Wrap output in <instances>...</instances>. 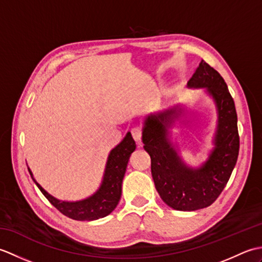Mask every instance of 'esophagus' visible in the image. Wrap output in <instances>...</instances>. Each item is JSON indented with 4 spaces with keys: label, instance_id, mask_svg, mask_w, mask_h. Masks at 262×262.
I'll list each match as a JSON object with an SVG mask.
<instances>
[{
    "label": "esophagus",
    "instance_id": "1",
    "mask_svg": "<svg viewBox=\"0 0 262 262\" xmlns=\"http://www.w3.org/2000/svg\"><path fill=\"white\" fill-rule=\"evenodd\" d=\"M132 135L133 138L137 142V144H141V140H142V129L140 127H134L132 129Z\"/></svg>",
    "mask_w": 262,
    "mask_h": 262
}]
</instances>
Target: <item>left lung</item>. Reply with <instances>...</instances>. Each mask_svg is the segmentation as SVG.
<instances>
[{
  "label": "left lung",
  "instance_id": "obj_1",
  "mask_svg": "<svg viewBox=\"0 0 262 262\" xmlns=\"http://www.w3.org/2000/svg\"><path fill=\"white\" fill-rule=\"evenodd\" d=\"M187 85L206 89L216 105L214 148L207 161L199 168L188 166L170 140L169 129L183 114L180 105L147 116L142 141L160 197L173 209L191 211L208 207L223 191L236 164L240 137L234 100L219 72L202 60Z\"/></svg>",
  "mask_w": 262,
  "mask_h": 262
}]
</instances>
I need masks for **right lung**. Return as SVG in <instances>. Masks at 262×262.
Listing matches in <instances>:
<instances>
[{"instance_id":"1","label":"right lung","mask_w":262,"mask_h":262,"mask_svg":"<svg viewBox=\"0 0 262 262\" xmlns=\"http://www.w3.org/2000/svg\"><path fill=\"white\" fill-rule=\"evenodd\" d=\"M136 144L132 134L127 133L124 140L111 149L105 164L103 179L98 190L92 196L79 202H64L49 194L35 180L30 169L29 173L39 190L42 192L49 203L56 207L60 213L76 221H94L109 215L118 205L121 196V183L124 179L128 160L135 151Z\"/></svg>"}]
</instances>
